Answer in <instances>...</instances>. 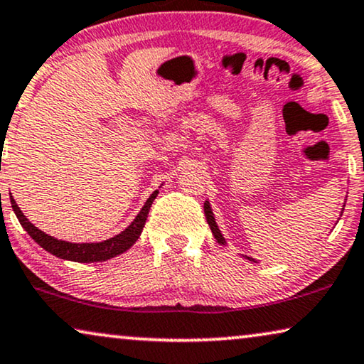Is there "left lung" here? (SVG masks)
<instances>
[{"label":"left lung","instance_id":"left-lung-1","mask_svg":"<svg viewBox=\"0 0 364 364\" xmlns=\"http://www.w3.org/2000/svg\"><path fill=\"white\" fill-rule=\"evenodd\" d=\"M343 209H345V204H343L340 216L343 214ZM204 214H206V221H208V224H209V228H211V232H213V235H214V239H216L218 242L221 244V245H226L228 240L224 239L221 229H219V226H218L216 218H214V213H213V208H211V204H209V199H206V201H204ZM338 219H340V218H338ZM239 255H240V257L250 260V262H257V260L252 259V257H249V255H244V254H239Z\"/></svg>","mask_w":364,"mask_h":364}]
</instances>
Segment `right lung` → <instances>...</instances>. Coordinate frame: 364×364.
Returning a JSON list of instances; mask_svg holds the SVG:
<instances>
[{"label": "right lung", "instance_id": "add662e5", "mask_svg": "<svg viewBox=\"0 0 364 364\" xmlns=\"http://www.w3.org/2000/svg\"><path fill=\"white\" fill-rule=\"evenodd\" d=\"M158 193L160 191L156 189V191H153L150 194V198L146 199V203L143 204L140 213L136 214L129 228H125L124 231L114 235V237L100 240V242H69V240L55 239L53 235L46 234L44 231H41V229L36 228L34 224L24 216L16 201H14V198L11 196V193H9V199H11V208L14 214H16L18 221L21 223L24 231L34 239V242H38L44 250H48L49 254H53L59 259L73 260V262H80V264H89V262H105V260H109L112 257H117V255L127 252V250L136 242L143 231V228H145L148 213H150V208L153 201H155V198L158 196Z\"/></svg>", "mask_w": 364, "mask_h": 364}]
</instances>
